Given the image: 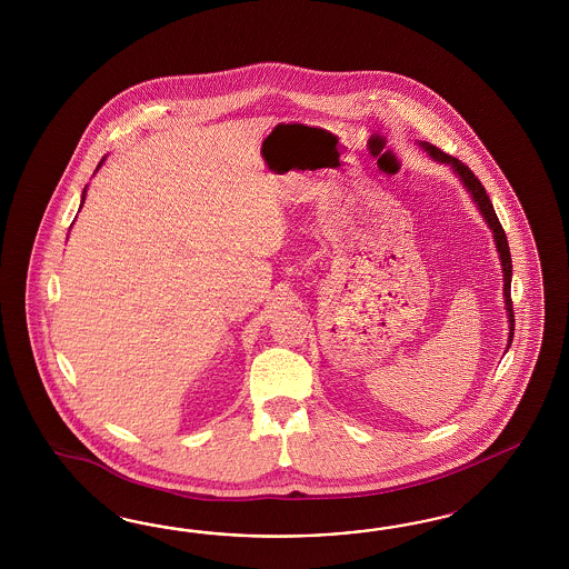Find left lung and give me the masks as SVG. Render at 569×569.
<instances>
[{"label": "left lung", "mask_w": 569, "mask_h": 569, "mask_svg": "<svg viewBox=\"0 0 569 569\" xmlns=\"http://www.w3.org/2000/svg\"><path fill=\"white\" fill-rule=\"evenodd\" d=\"M419 148L426 150L431 160L440 162V164H448L452 172L459 177V181L463 183L467 193L471 196V200L476 202V207L480 210V214L483 217L486 224L490 227L492 231V238H495V246H497V252H499L500 267H502V296H505V310H507V319H509V340H507V350L513 342V305H511V276H513V264H511V252H509V243H507V236L502 231V227L499 223V217L492 208V202L488 198V193L483 190L480 179L469 171V167H466L461 160L452 158V156L445 154L442 150H438L436 146H431L428 141H419Z\"/></svg>", "instance_id": "left-lung-1"}]
</instances>
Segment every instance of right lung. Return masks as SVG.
I'll use <instances>...</instances> for the list:
<instances>
[{
  "mask_svg": "<svg viewBox=\"0 0 569 569\" xmlns=\"http://www.w3.org/2000/svg\"><path fill=\"white\" fill-rule=\"evenodd\" d=\"M103 160H106V156H103L102 160H100V164H98V169H96V172L100 171V167H102ZM86 193H87V186H86V190H83V196H81V207H83V202H86ZM81 207H79V210H81Z\"/></svg>",
  "mask_w": 569,
  "mask_h": 569,
  "instance_id": "obj_1",
  "label": "right lung"
}]
</instances>
